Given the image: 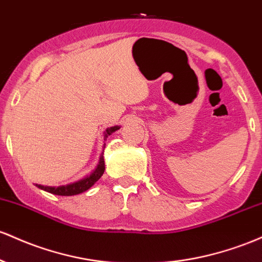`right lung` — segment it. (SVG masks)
<instances>
[{"label":"right lung","instance_id":"right-lung-1","mask_svg":"<svg viewBox=\"0 0 262 262\" xmlns=\"http://www.w3.org/2000/svg\"><path fill=\"white\" fill-rule=\"evenodd\" d=\"M120 130V126H113V127H107L106 130L104 131V140H107V137L110 135H113L114 132ZM105 148V146H104ZM104 152L100 155L99 163L98 166L95 167V169L93 170L90 174L85 176L84 178L79 179V181L74 182V183L66 184V186H58V187H51V186H42V184H36V186L39 188V189L46 190V192L52 193V194L55 195H76L80 194V193L85 192V190L90 189L96 182L101 178V176L104 174L105 170V161H104Z\"/></svg>","mask_w":262,"mask_h":262}]
</instances>
